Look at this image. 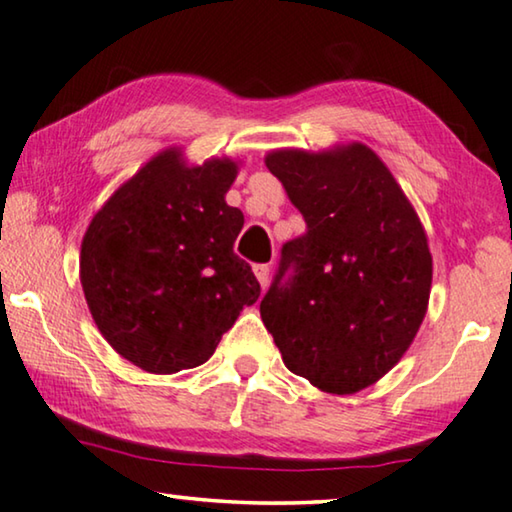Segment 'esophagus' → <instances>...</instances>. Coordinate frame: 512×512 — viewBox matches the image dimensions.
Returning a JSON list of instances; mask_svg holds the SVG:
<instances>
[{
    "label": "esophagus",
    "mask_w": 512,
    "mask_h": 512,
    "mask_svg": "<svg viewBox=\"0 0 512 512\" xmlns=\"http://www.w3.org/2000/svg\"><path fill=\"white\" fill-rule=\"evenodd\" d=\"M269 273H271L269 264H255V276H257L259 285H262V287L269 285Z\"/></svg>",
    "instance_id": "obj_1"
}]
</instances>
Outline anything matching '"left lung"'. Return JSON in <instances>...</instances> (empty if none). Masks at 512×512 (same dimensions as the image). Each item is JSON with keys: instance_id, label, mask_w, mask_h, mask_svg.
<instances>
[{"instance_id": "left-lung-1", "label": "left lung", "mask_w": 512, "mask_h": 512, "mask_svg": "<svg viewBox=\"0 0 512 512\" xmlns=\"http://www.w3.org/2000/svg\"><path fill=\"white\" fill-rule=\"evenodd\" d=\"M303 213L287 241L262 322L282 361L326 393L349 395L384 377L421 326L432 255L393 174L363 144L266 156Z\"/></svg>"}]
</instances>
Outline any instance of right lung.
Segmentation results:
<instances>
[{"label": "right lung", "instance_id": "right-lung-1", "mask_svg": "<svg viewBox=\"0 0 512 512\" xmlns=\"http://www.w3.org/2000/svg\"><path fill=\"white\" fill-rule=\"evenodd\" d=\"M232 160L156 156L114 193L82 239L80 280L103 338L137 368L172 375L209 361L259 282L234 253Z\"/></svg>", "mask_w": 512, "mask_h": 512}]
</instances>
